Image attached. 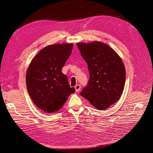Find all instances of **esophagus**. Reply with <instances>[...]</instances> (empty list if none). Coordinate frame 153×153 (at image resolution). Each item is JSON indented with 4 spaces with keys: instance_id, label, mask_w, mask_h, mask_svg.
Masks as SVG:
<instances>
[{
    "instance_id": "obj_1",
    "label": "esophagus",
    "mask_w": 153,
    "mask_h": 153,
    "mask_svg": "<svg viewBox=\"0 0 153 153\" xmlns=\"http://www.w3.org/2000/svg\"><path fill=\"white\" fill-rule=\"evenodd\" d=\"M74 87H75L76 91L77 92H79L80 91H81V85H80L79 84H77Z\"/></svg>"
}]
</instances>
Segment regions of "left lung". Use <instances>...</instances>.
<instances>
[{
    "label": "left lung",
    "mask_w": 153,
    "mask_h": 153,
    "mask_svg": "<svg viewBox=\"0 0 153 153\" xmlns=\"http://www.w3.org/2000/svg\"><path fill=\"white\" fill-rule=\"evenodd\" d=\"M89 71V84L81 95L98 110L110 107L123 93L126 70L117 53L108 45L99 41L77 43Z\"/></svg>",
    "instance_id": "1"
}]
</instances>
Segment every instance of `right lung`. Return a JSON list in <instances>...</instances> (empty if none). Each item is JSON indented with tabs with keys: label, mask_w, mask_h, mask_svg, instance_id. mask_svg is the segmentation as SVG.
<instances>
[{
	"label": "right lung",
	"mask_w": 153,
	"mask_h": 153,
	"mask_svg": "<svg viewBox=\"0 0 153 153\" xmlns=\"http://www.w3.org/2000/svg\"><path fill=\"white\" fill-rule=\"evenodd\" d=\"M72 47L73 43L46 46L29 64L26 74L28 92L35 105L46 113L59 110L68 97L75 92L61 71Z\"/></svg>",
	"instance_id": "add662e5"
}]
</instances>
